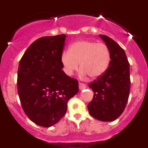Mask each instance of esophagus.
I'll return each instance as SVG.
<instances>
[{
  "label": "esophagus",
  "mask_w": 148,
  "mask_h": 148,
  "mask_svg": "<svg viewBox=\"0 0 148 148\" xmlns=\"http://www.w3.org/2000/svg\"><path fill=\"white\" fill-rule=\"evenodd\" d=\"M86 88V85L84 84L83 83H79V90H83V89Z\"/></svg>",
  "instance_id": "esophagus-1"
}]
</instances>
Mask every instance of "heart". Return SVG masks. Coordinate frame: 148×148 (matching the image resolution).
<instances>
[{"instance_id":"obj_1","label":"heart","mask_w":148,"mask_h":148,"mask_svg":"<svg viewBox=\"0 0 148 148\" xmlns=\"http://www.w3.org/2000/svg\"><path fill=\"white\" fill-rule=\"evenodd\" d=\"M61 61L66 75H71L80 64L82 75L88 74L95 78L108 70L110 53L108 47L102 43L80 40L72 44L69 51L61 54Z\"/></svg>"}]
</instances>
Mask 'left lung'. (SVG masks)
Masks as SVG:
<instances>
[{"label": "left lung", "mask_w": 148, "mask_h": 148, "mask_svg": "<svg viewBox=\"0 0 148 148\" xmlns=\"http://www.w3.org/2000/svg\"><path fill=\"white\" fill-rule=\"evenodd\" d=\"M110 53L108 70L89 87L94 92L87 105L92 117L102 121H112L121 116L126 107L130 88V64L125 50L107 35H99Z\"/></svg>", "instance_id": "left-lung-1"}]
</instances>
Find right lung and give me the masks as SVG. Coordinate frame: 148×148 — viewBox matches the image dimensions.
I'll return each instance as SVG.
<instances>
[{"mask_svg":"<svg viewBox=\"0 0 148 148\" xmlns=\"http://www.w3.org/2000/svg\"><path fill=\"white\" fill-rule=\"evenodd\" d=\"M66 35L34 41L19 63L18 92L26 115L35 124L49 127L64 116L67 102L78 92V82L62 70L61 56Z\"/></svg>","mask_w":148,"mask_h":148,"instance_id":"right-lung-1","label":"right lung"}]
</instances>
